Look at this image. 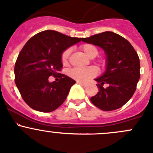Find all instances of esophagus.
Masks as SVG:
<instances>
[{"mask_svg":"<svg viewBox=\"0 0 153 153\" xmlns=\"http://www.w3.org/2000/svg\"><path fill=\"white\" fill-rule=\"evenodd\" d=\"M77 83H78V84H80L81 86H82L83 87H85V86H86V85H87L86 83H82V82H77Z\"/></svg>","mask_w":153,"mask_h":153,"instance_id":"esophagus-1","label":"esophagus"}]
</instances>
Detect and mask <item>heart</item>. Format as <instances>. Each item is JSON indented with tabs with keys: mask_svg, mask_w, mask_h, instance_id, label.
<instances>
[{
	"mask_svg": "<svg viewBox=\"0 0 153 153\" xmlns=\"http://www.w3.org/2000/svg\"><path fill=\"white\" fill-rule=\"evenodd\" d=\"M83 52L85 53L86 56L89 58H93L98 55V49L94 45L90 44H83L81 47ZM72 49L70 48L65 49L61 54V61L63 64L66 65L68 64L69 61V55H70ZM97 74V69L95 67H76L70 69L69 72V75L73 79L76 80L78 82H84L86 80L89 79L91 78H93Z\"/></svg>",
	"mask_w": 153,
	"mask_h": 153,
	"instance_id": "heart-1",
	"label": "heart"
}]
</instances>
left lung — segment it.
I'll return each instance as SVG.
<instances>
[{
	"instance_id": "8db88e82",
	"label": "left lung",
	"mask_w": 153,
	"mask_h": 153,
	"mask_svg": "<svg viewBox=\"0 0 153 153\" xmlns=\"http://www.w3.org/2000/svg\"><path fill=\"white\" fill-rule=\"evenodd\" d=\"M81 41L102 48L106 56L105 72L95 79L99 91L90 98L91 102L104 111L119 109L132 98L139 81L138 54L127 40L109 31Z\"/></svg>"
}]
</instances>
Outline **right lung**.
I'll use <instances>...</instances> for the list:
<instances>
[{
    "instance_id": "1",
    "label": "right lung",
    "mask_w": 153,
    "mask_h": 153,
    "mask_svg": "<svg viewBox=\"0 0 153 153\" xmlns=\"http://www.w3.org/2000/svg\"><path fill=\"white\" fill-rule=\"evenodd\" d=\"M81 39L45 30L26 43L15 63V81L27 105L39 112H49L64 102L75 81L59 73L63 67L61 54ZM57 74L60 75L59 81L49 82L48 77Z\"/></svg>"
}]
</instances>
